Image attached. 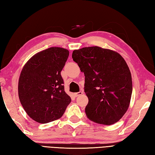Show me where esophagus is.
Segmentation results:
<instances>
[{
    "label": "esophagus",
    "mask_w": 155,
    "mask_h": 155,
    "mask_svg": "<svg viewBox=\"0 0 155 155\" xmlns=\"http://www.w3.org/2000/svg\"><path fill=\"white\" fill-rule=\"evenodd\" d=\"M82 94H83V92L80 91V92H78V93H74V96L75 97H78V96H80V95H81Z\"/></svg>",
    "instance_id": "esophagus-1"
}]
</instances>
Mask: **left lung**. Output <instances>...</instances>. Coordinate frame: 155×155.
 <instances>
[{
  "mask_svg": "<svg viewBox=\"0 0 155 155\" xmlns=\"http://www.w3.org/2000/svg\"><path fill=\"white\" fill-rule=\"evenodd\" d=\"M72 57L84 74L88 119L105 125L117 123L129 107L133 91L126 61L118 52L98 47L74 50Z\"/></svg>",
  "mask_w": 155,
  "mask_h": 155,
  "instance_id": "left-lung-1",
  "label": "left lung"
}]
</instances>
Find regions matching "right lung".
Returning a JSON list of instances; mask_svg holds the SVG:
<instances>
[{
	"mask_svg": "<svg viewBox=\"0 0 155 155\" xmlns=\"http://www.w3.org/2000/svg\"><path fill=\"white\" fill-rule=\"evenodd\" d=\"M69 51L51 47L31 57L23 67L18 81V97L32 119L48 123L63 115L71 98L65 93L61 72Z\"/></svg>",
	"mask_w": 155,
	"mask_h": 155,
	"instance_id": "add662e5",
	"label": "right lung"
}]
</instances>
